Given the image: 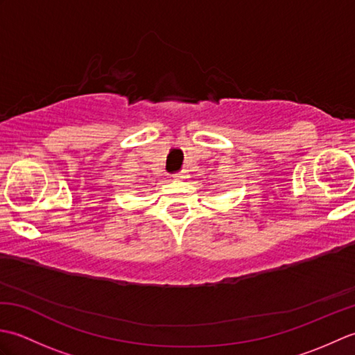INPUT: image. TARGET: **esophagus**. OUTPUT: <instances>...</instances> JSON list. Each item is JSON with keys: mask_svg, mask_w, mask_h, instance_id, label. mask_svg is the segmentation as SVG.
<instances>
[{"mask_svg": "<svg viewBox=\"0 0 355 355\" xmlns=\"http://www.w3.org/2000/svg\"><path fill=\"white\" fill-rule=\"evenodd\" d=\"M186 177H187L186 172H178V173H175V175H173V178H175V180H183Z\"/></svg>", "mask_w": 355, "mask_h": 355, "instance_id": "obj_1", "label": "esophagus"}]
</instances>
